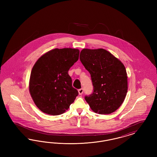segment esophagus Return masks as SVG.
Instances as JSON below:
<instances>
[{
    "label": "esophagus",
    "instance_id": "esophagus-1",
    "mask_svg": "<svg viewBox=\"0 0 157 157\" xmlns=\"http://www.w3.org/2000/svg\"><path fill=\"white\" fill-rule=\"evenodd\" d=\"M78 92H79V95H82L83 92V88L79 89V90H78Z\"/></svg>",
    "mask_w": 157,
    "mask_h": 157
}]
</instances>
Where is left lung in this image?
Returning a JSON list of instances; mask_svg holds the SVG:
<instances>
[{"instance_id":"8db88e82","label":"left lung","mask_w":157,"mask_h":157,"mask_svg":"<svg viewBox=\"0 0 157 157\" xmlns=\"http://www.w3.org/2000/svg\"><path fill=\"white\" fill-rule=\"evenodd\" d=\"M79 59L90 72L94 91L85 99L99 114L115 112L123 103L128 90L126 69L123 63L104 49H83Z\"/></svg>"}]
</instances>
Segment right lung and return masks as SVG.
Listing matches in <instances>:
<instances>
[{"label": "right lung", "instance_id": "obj_1", "mask_svg": "<svg viewBox=\"0 0 157 157\" xmlns=\"http://www.w3.org/2000/svg\"><path fill=\"white\" fill-rule=\"evenodd\" d=\"M77 49H55L42 55L32 68L29 91L37 108L45 113L65 112L78 95L68 71L79 59Z\"/></svg>", "mask_w": 157, "mask_h": 157}]
</instances>
